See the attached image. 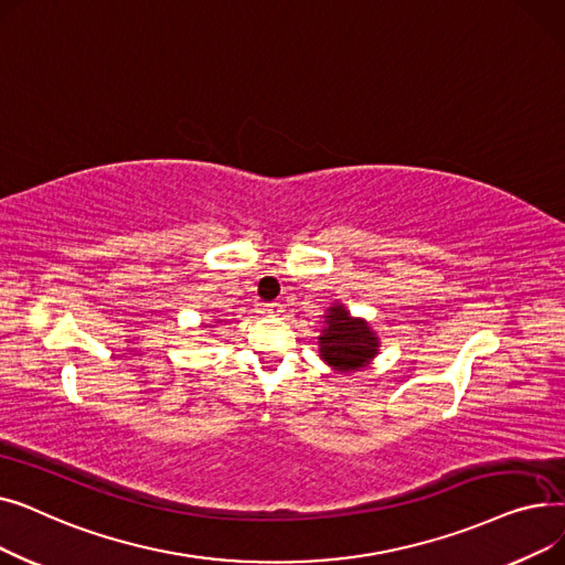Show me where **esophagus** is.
<instances>
[{
	"mask_svg": "<svg viewBox=\"0 0 565 565\" xmlns=\"http://www.w3.org/2000/svg\"><path fill=\"white\" fill-rule=\"evenodd\" d=\"M281 309H284L281 302H267V305H265V311H267V313H281Z\"/></svg>",
	"mask_w": 565,
	"mask_h": 565,
	"instance_id": "esophagus-1",
	"label": "esophagus"
}]
</instances>
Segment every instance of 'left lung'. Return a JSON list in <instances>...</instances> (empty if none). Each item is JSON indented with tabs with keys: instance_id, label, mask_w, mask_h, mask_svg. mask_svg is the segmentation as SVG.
Returning <instances> with one entry per match:
<instances>
[{
	"instance_id": "1",
	"label": "left lung",
	"mask_w": 565,
	"mask_h": 565,
	"mask_svg": "<svg viewBox=\"0 0 565 565\" xmlns=\"http://www.w3.org/2000/svg\"><path fill=\"white\" fill-rule=\"evenodd\" d=\"M328 328L320 337V358L339 371H358L377 350V339L362 320L350 318L343 307H332Z\"/></svg>"
}]
</instances>
